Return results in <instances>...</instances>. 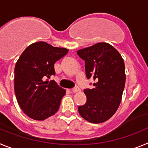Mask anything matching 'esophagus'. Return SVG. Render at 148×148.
Returning a JSON list of instances; mask_svg holds the SVG:
<instances>
[{
    "instance_id": "esophagus-1",
    "label": "esophagus",
    "mask_w": 148,
    "mask_h": 148,
    "mask_svg": "<svg viewBox=\"0 0 148 148\" xmlns=\"http://www.w3.org/2000/svg\"><path fill=\"white\" fill-rule=\"evenodd\" d=\"M72 91H73V92H79L80 91V89L78 88V87H74V88L72 89Z\"/></svg>"
}]
</instances>
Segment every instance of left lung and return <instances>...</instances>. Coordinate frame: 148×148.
<instances>
[{
	"label": "left lung",
	"mask_w": 148,
	"mask_h": 148,
	"mask_svg": "<svg viewBox=\"0 0 148 148\" xmlns=\"http://www.w3.org/2000/svg\"><path fill=\"white\" fill-rule=\"evenodd\" d=\"M77 54L85 61L87 79L95 81L94 88L84 90L87 101L78 106V113L89 122H104L121 103L126 80L124 60L113 46L103 42L80 49Z\"/></svg>",
	"instance_id": "1"
}]
</instances>
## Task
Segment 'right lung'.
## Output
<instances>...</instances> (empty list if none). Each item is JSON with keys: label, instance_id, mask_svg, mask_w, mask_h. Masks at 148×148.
Returning <instances> with one entry per match:
<instances>
[{"label": "right lung", "instance_id": "add662e5", "mask_svg": "<svg viewBox=\"0 0 148 148\" xmlns=\"http://www.w3.org/2000/svg\"><path fill=\"white\" fill-rule=\"evenodd\" d=\"M68 53L43 41L26 48L15 67V93L22 110L29 118L44 120L58 111L64 89L54 80V64Z\"/></svg>", "mask_w": 148, "mask_h": 148}]
</instances>
